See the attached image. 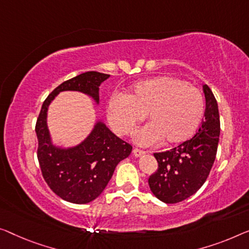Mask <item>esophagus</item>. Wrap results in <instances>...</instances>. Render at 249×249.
Wrapping results in <instances>:
<instances>
[{
    "mask_svg": "<svg viewBox=\"0 0 249 249\" xmlns=\"http://www.w3.org/2000/svg\"><path fill=\"white\" fill-rule=\"evenodd\" d=\"M145 153H146L145 151H143V150H140V148H137V147L133 148V154H134L136 158H140V157H142V155H144V154H145Z\"/></svg>",
    "mask_w": 249,
    "mask_h": 249,
    "instance_id": "1",
    "label": "esophagus"
}]
</instances>
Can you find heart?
<instances>
[{"instance_id": "b5f03b06", "label": "heart", "mask_w": 249, "mask_h": 249, "mask_svg": "<svg viewBox=\"0 0 249 249\" xmlns=\"http://www.w3.org/2000/svg\"><path fill=\"white\" fill-rule=\"evenodd\" d=\"M205 99L198 88L171 76H161L135 85L126 95L115 94L108 102V121L118 135H127L147 115L150 123L140 128L135 141L153 145L191 139L201 124Z\"/></svg>"}]
</instances>
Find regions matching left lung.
<instances>
[{"mask_svg": "<svg viewBox=\"0 0 249 249\" xmlns=\"http://www.w3.org/2000/svg\"><path fill=\"white\" fill-rule=\"evenodd\" d=\"M205 117L192 139L172 150L154 153L158 170L148 178L153 195L165 203H178L195 195L206 182L216 159L220 135L219 110L211 89L203 85Z\"/></svg>", "mask_w": 249, "mask_h": 249, "instance_id": "8db88e82", "label": "left lung"}]
</instances>
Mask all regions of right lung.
<instances>
[{
	"label": "right lung",
	"instance_id": "1",
	"mask_svg": "<svg viewBox=\"0 0 249 249\" xmlns=\"http://www.w3.org/2000/svg\"><path fill=\"white\" fill-rule=\"evenodd\" d=\"M109 75L87 71L54 88L43 102L36 123L39 165L44 181L55 195L72 203H88L102 194L116 165L131 154L132 145L116 136L103 123L83 143L68 150L54 147L47 127V109L55 95L78 90L98 102V86Z\"/></svg>",
	"mask_w": 249,
	"mask_h": 249
}]
</instances>
